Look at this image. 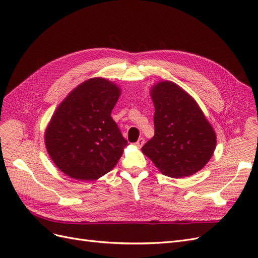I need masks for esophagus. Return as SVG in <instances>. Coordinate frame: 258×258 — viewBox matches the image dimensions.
<instances>
[{"label": "esophagus", "instance_id": "esophagus-1", "mask_svg": "<svg viewBox=\"0 0 258 258\" xmlns=\"http://www.w3.org/2000/svg\"><path fill=\"white\" fill-rule=\"evenodd\" d=\"M144 143H145V140H144V138H140L135 144H136V146H137V147L141 148V147L144 145Z\"/></svg>", "mask_w": 258, "mask_h": 258}]
</instances>
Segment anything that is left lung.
Here are the masks:
<instances>
[{
    "label": "left lung",
    "mask_w": 258,
    "mask_h": 258,
    "mask_svg": "<svg viewBox=\"0 0 258 258\" xmlns=\"http://www.w3.org/2000/svg\"><path fill=\"white\" fill-rule=\"evenodd\" d=\"M155 136L142 152L162 174L185 177L198 172L212 157L216 135L197 102L179 86L160 82L151 90Z\"/></svg>",
    "instance_id": "8db88e82"
}]
</instances>
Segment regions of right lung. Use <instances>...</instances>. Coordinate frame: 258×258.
<instances>
[{"label": "right lung", "instance_id": "1", "mask_svg": "<svg viewBox=\"0 0 258 258\" xmlns=\"http://www.w3.org/2000/svg\"><path fill=\"white\" fill-rule=\"evenodd\" d=\"M119 87L105 79L82 83L62 101L45 132L50 158L62 172L93 181L116 166L128 144L111 113Z\"/></svg>", "mask_w": 258, "mask_h": 258}]
</instances>
